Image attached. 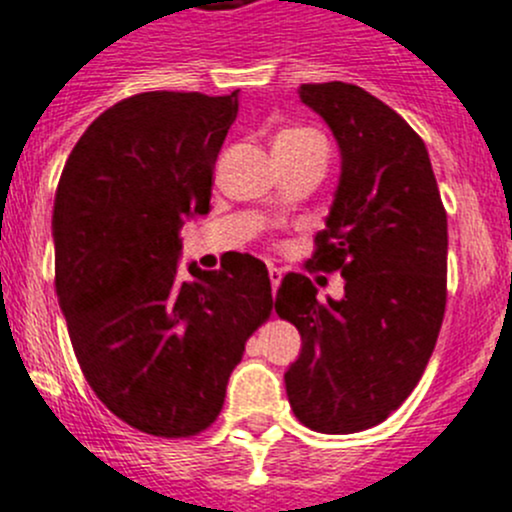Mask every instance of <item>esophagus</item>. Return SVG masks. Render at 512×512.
Wrapping results in <instances>:
<instances>
[{"mask_svg": "<svg viewBox=\"0 0 512 512\" xmlns=\"http://www.w3.org/2000/svg\"><path fill=\"white\" fill-rule=\"evenodd\" d=\"M268 278H271V288H273V293L278 291V286H281V278H283V271L281 268H268Z\"/></svg>", "mask_w": 512, "mask_h": 512, "instance_id": "obj_1", "label": "esophagus"}]
</instances>
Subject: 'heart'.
<instances>
[{
	"mask_svg": "<svg viewBox=\"0 0 512 512\" xmlns=\"http://www.w3.org/2000/svg\"><path fill=\"white\" fill-rule=\"evenodd\" d=\"M316 131L311 129H288V131H281V134L276 136V144L273 146H283V144H301V141H308V139H316Z\"/></svg>",
	"mask_w": 512,
	"mask_h": 512,
	"instance_id": "heart-1",
	"label": "heart"
}]
</instances>
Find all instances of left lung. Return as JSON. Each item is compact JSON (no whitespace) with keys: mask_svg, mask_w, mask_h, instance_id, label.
Returning a JSON list of instances; mask_svg holds the SVG:
<instances>
[{"mask_svg":"<svg viewBox=\"0 0 512 512\" xmlns=\"http://www.w3.org/2000/svg\"><path fill=\"white\" fill-rule=\"evenodd\" d=\"M341 149V179L311 263L341 271V301L286 273L276 313L301 333L286 371L293 413L318 433L386 421L421 381L445 313L448 216L421 136L356 84H301Z\"/></svg>","mask_w":512,"mask_h":512,"instance_id":"obj_1","label":"left lung"}]
</instances>
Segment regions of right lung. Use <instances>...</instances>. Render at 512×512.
I'll list each match as a JSON object with an SVG mask.
<instances>
[{
	"mask_svg": "<svg viewBox=\"0 0 512 512\" xmlns=\"http://www.w3.org/2000/svg\"><path fill=\"white\" fill-rule=\"evenodd\" d=\"M239 91H144L91 121L52 216L54 286L101 403L141 433L189 438L219 418L251 333L271 316L266 263L239 254L179 276L186 219L209 214Z\"/></svg>",
	"mask_w": 512,
	"mask_h": 512,
	"instance_id": "1",
	"label": "right lung"
}]
</instances>
